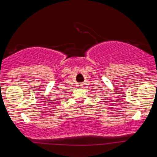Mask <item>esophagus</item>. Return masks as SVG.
Here are the masks:
<instances>
[{"label": "esophagus", "instance_id": "obj_1", "mask_svg": "<svg viewBox=\"0 0 157 157\" xmlns=\"http://www.w3.org/2000/svg\"><path fill=\"white\" fill-rule=\"evenodd\" d=\"M78 86H82V84H79Z\"/></svg>", "mask_w": 157, "mask_h": 157}]
</instances>
